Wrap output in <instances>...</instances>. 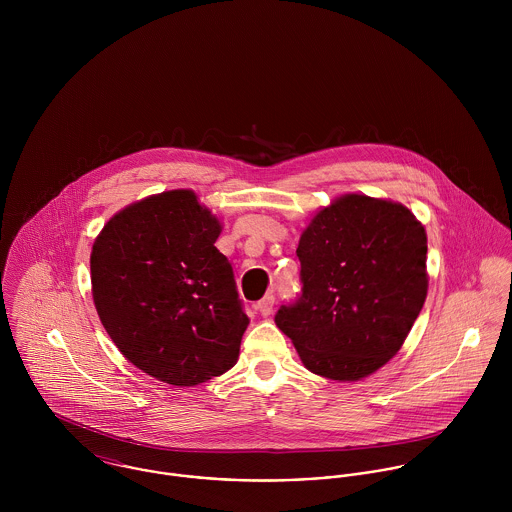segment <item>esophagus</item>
I'll return each instance as SVG.
<instances>
[{
	"instance_id": "34e87169",
	"label": "esophagus",
	"mask_w": 512,
	"mask_h": 512,
	"mask_svg": "<svg viewBox=\"0 0 512 512\" xmlns=\"http://www.w3.org/2000/svg\"><path fill=\"white\" fill-rule=\"evenodd\" d=\"M274 303H276V297H274L272 293H268V295H264V297L256 303V309H258L264 317H268V315L274 311Z\"/></svg>"
}]
</instances>
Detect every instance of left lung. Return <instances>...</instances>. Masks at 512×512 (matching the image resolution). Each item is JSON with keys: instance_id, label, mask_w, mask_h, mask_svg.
Segmentation results:
<instances>
[{"instance_id": "left-lung-1", "label": "left lung", "mask_w": 512, "mask_h": 512, "mask_svg": "<svg viewBox=\"0 0 512 512\" xmlns=\"http://www.w3.org/2000/svg\"><path fill=\"white\" fill-rule=\"evenodd\" d=\"M295 254L301 292L276 325L303 365L343 382L386 365L426 301L424 226L398 203L345 195L313 217Z\"/></svg>"}]
</instances>
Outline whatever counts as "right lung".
<instances>
[{
    "instance_id": "right-lung-1",
    "label": "right lung",
    "mask_w": 512,
    "mask_h": 512,
    "mask_svg": "<svg viewBox=\"0 0 512 512\" xmlns=\"http://www.w3.org/2000/svg\"><path fill=\"white\" fill-rule=\"evenodd\" d=\"M219 220L193 191L147 197L108 220L90 254L92 297L120 353L149 376L195 386L232 368L248 327Z\"/></svg>"
}]
</instances>
